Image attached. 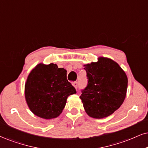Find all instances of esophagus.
<instances>
[{"mask_svg": "<svg viewBox=\"0 0 148 148\" xmlns=\"http://www.w3.org/2000/svg\"><path fill=\"white\" fill-rule=\"evenodd\" d=\"M72 84H73V86H74L75 88L76 89L77 88V82H73Z\"/></svg>", "mask_w": 148, "mask_h": 148, "instance_id": "34e87169", "label": "esophagus"}]
</instances>
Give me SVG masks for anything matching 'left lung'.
<instances>
[{
  "instance_id": "left-lung-1",
  "label": "left lung",
  "mask_w": 148,
  "mask_h": 148,
  "mask_svg": "<svg viewBox=\"0 0 148 148\" xmlns=\"http://www.w3.org/2000/svg\"><path fill=\"white\" fill-rule=\"evenodd\" d=\"M87 86L80 99L88 116L101 119L112 114L124 101L127 77L117 63L100 57L97 62L84 65Z\"/></svg>"
}]
</instances>
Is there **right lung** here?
<instances>
[{"mask_svg": "<svg viewBox=\"0 0 148 148\" xmlns=\"http://www.w3.org/2000/svg\"><path fill=\"white\" fill-rule=\"evenodd\" d=\"M66 72L53 63L39 64L31 71L25 84V99L36 116L45 119L57 117L65 107L67 97L76 93L67 80Z\"/></svg>", "mask_w": 148, "mask_h": 148, "instance_id": "add662e5", "label": "right lung"}]
</instances>
